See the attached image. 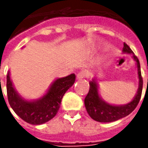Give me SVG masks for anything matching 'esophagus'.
<instances>
[{
  "label": "esophagus",
  "mask_w": 148,
  "mask_h": 148,
  "mask_svg": "<svg viewBox=\"0 0 148 148\" xmlns=\"http://www.w3.org/2000/svg\"><path fill=\"white\" fill-rule=\"evenodd\" d=\"M87 76H88V74H87L86 71H81L77 73V79H82V78H84V77H86Z\"/></svg>",
  "instance_id": "1"
}]
</instances>
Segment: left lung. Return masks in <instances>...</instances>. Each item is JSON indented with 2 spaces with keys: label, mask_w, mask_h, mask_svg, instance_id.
I'll return each instance as SVG.
<instances>
[{
  "label": "left lung",
  "mask_w": 148,
  "mask_h": 148,
  "mask_svg": "<svg viewBox=\"0 0 148 148\" xmlns=\"http://www.w3.org/2000/svg\"><path fill=\"white\" fill-rule=\"evenodd\" d=\"M123 51L125 53H132L134 59L136 60L137 63L138 75H139V79H140L137 94L130 103H128L125 106H112L101 99L98 94V91H97V86L94 80L93 82H90V90L85 98V106H86L88 114L90 115V117L93 119L94 121H98V122H112V121H117L119 119L125 117L126 116L130 114L131 112L136 108V106L140 102L141 94H142V90H143V77H142L141 71H140V61L136 56L134 55L133 51L125 42H124Z\"/></svg>",
  "instance_id": "obj_1"
}]
</instances>
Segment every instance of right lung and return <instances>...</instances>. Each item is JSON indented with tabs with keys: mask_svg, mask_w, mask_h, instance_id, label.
<instances>
[{
	"mask_svg": "<svg viewBox=\"0 0 148 148\" xmlns=\"http://www.w3.org/2000/svg\"><path fill=\"white\" fill-rule=\"evenodd\" d=\"M74 74L58 78L41 99L35 101H27L19 96L13 88L9 73L7 74V95L8 103L13 111L31 124H41L55 117L60 108L62 97L75 82Z\"/></svg>",
	"mask_w": 148,
	"mask_h": 148,
	"instance_id": "add662e5",
	"label": "right lung"
}]
</instances>
